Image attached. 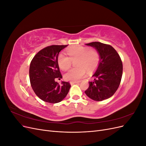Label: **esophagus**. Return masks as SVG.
Listing matches in <instances>:
<instances>
[{
    "label": "esophagus",
    "instance_id": "obj_1",
    "mask_svg": "<svg viewBox=\"0 0 146 146\" xmlns=\"http://www.w3.org/2000/svg\"><path fill=\"white\" fill-rule=\"evenodd\" d=\"M79 83L78 82H70V83L71 84V85H74V84H76V83Z\"/></svg>",
    "mask_w": 146,
    "mask_h": 146
}]
</instances>
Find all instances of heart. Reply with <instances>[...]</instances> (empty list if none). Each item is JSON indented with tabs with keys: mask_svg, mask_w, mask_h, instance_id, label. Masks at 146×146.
<instances>
[{
	"mask_svg": "<svg viewBox=\"0 0 146 146\" xmlns=\"http://www.w3.org/2000/svg\"><path fill=\"white\" fill-rule=\"evenodd\" d=\"M69 56L60 54L58 56V64L61 69L68 70L72 64V61H76L77 68L69 70L64 75L66 80L78 82L86 74L94 72L100 64V55L99 52L89 47L77 45L69 47L67 49Z\"/></svg>",
	"mask_w": 146,
	"mask_h": 146,
	"instance_id": "heart-1",
	"label": "heart"
}]
</instances>
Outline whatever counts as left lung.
<instances>
[{"instance_id":"obj_1","label":"left lung","mask_w":146,"mask_h":146,"mask_svg":"<svg viewBox=\"0 0 146 146\" xmlns=\"http://www.w3.org/2000/svg\"><path fill=\"white\" fill-rule=\"evenodd\" d=\"M94 47L100 55V64L94 74V80L89 82L85 91L87 96L96 101L107 99L115 93L121 81L123 66L120 56L109 44L100 42L86 44Z\"/></svg>"}]
</instances>
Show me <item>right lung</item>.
Here are the masks:
<instances>
[{
  "label": "right lung",
  "mask_w": 146,
  "mask_h": 146,
  "mask_svg": "<svg viewBox=\"0 0 146 146\" xmlns=\"http://www.w3.org/2000/svg\"><path fill=\"white\" fill-rule=\"evenodd\" d=\"M68 45H52L39 51L30 63L29 77L35 93L42 100L56 104L67 96L70 85L62 82L61 85L55 81L62 76L58 64L59 52Z\"/></svg>",
  "instance_id": "add662e5"
}]
</instances>
